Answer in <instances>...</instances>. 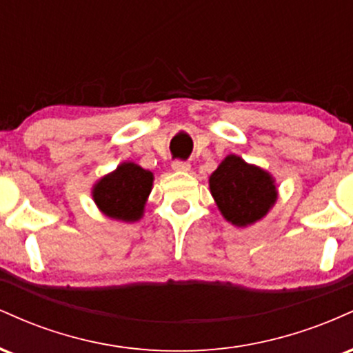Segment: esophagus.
Wrapping results in <instances>:
<instances>
[{
  "label": "esophagus",
  "mask_w": 353,
  "mask_h": 353,
  "mask_svg": "<svg viewBox=\"0 0 353 353\" xmlns=\"http://www.w3.org/2000/svg\"><path fill=\"white\" fill-rule=\"evenodd\" d=\"M171 165H172L174 171H179V172H188L190 169V164L188 163V161H181V159L172 161Z\"/></svg>",
  "instance_id": "34e87169"
}]
</instances>
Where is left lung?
I'll return each instance as SVG.
<instances>
[{
  "instance_id": "left-lung-1",
  "label": "left lung",
  "mask_w": 353,
  "mask_h": 353,
  "mask_svg": "<svg viewBox=\"0 0 353 353\" xmlns=\"http://www.w3.org/2000/svg\"><path fill=\"white\" fill-rule=\"evenodd\" d=\"M222 216L239 228L264 217L277 199L274 179L237 156H228L209 179Z\"/></svg>"
}]
</instances>
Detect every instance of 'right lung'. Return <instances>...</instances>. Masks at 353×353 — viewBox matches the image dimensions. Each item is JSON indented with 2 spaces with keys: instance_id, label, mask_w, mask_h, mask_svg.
I'll return each instance as SVG.
<instances>
[{
  "instance_id": "obj_1",
  "label": "right lung",
  "mask_w": 353,
  "mask_h": 353,
  "mask_svg": "<svg viewBox=\"0 0 353 353\" xmlns=\"http://www.w3.org/2000/svg\"><path fill=\"white\" fill-rule=\"evenodd\" d=\"M152 179V172L141 165L124 163L94 185L92 197L106 216L128 222L137 221L143 216Z\"/></svg>"
}]
</instances>
